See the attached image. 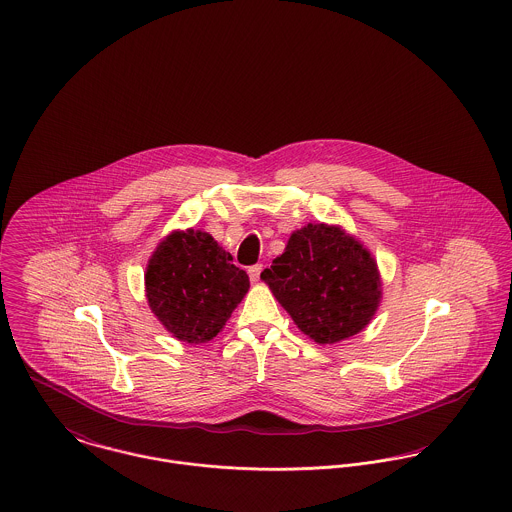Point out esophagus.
I'll return each instance as SVG.
<instances>
[{
	"mask_svg": "<svg viewBox=\"0 0 512 512\" xmlns=\"http://www.w3.org/2000/svg\"><path fill=\"white\" fill-rule=\"evenodd\" d=\"M261 271H263V265H253V267H249V278H251V282H257L259 278H261Z\"/></svg>",
	"mask_w": 512,
	"mask_h": 512,
	"instance_id": "obj_1",
	"label": "esophagus"
}]
</instances>
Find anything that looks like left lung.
Here are the masks:
<instances>
[{"mask_svg": "<svg viewBox=\"0 0 512 512\" xmlns=\"http://www.w3.org/2000/svg\"><path fill=\"white\" fill-rule=\"evenodd\" d=\"M261 280L298 329L319 345L360 333L382 300L374 255L341 226L323 222L292 232Z\"/></svg>", "mask_w": 512, "mask_h": 512, "instance_id": "8db88e82", "label": "left lung"}]
</instances>
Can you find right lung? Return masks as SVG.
<instances>
[{"label":"right lung","mask_w":512,"mask_h":512,"mask_svg":"<svg viewBox=\"0 0 512 512\" xmlns=\"http://www.w3.org/2000/svg\"><path fill=\"white\" fill-rule=\"evenodd\" d=\"M146 298L159 323L183 343L214 339L249 290V276L202 230H175L152 253Z\"/></svg>","instance_id":"obj_1"}]
</instances>
